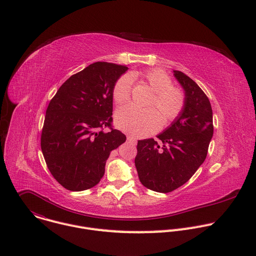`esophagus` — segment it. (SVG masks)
<instances>
[{
  "label": "esophagus",
  "instance_id": "34e87169",
  "mask_svg": "<svg viewBox=\"0 0 256 256\" xmlns=\"http://www.w3.org/2000/svg\"><path fill=\"white\" fill-rule=\"evenodd\" d=\"M128 142H130V144H136V138H134V136H128Z\"/></svg>",
  "mask_w": 256,
  "mask_h": 256
}]
</instances>
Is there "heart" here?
Segmentation results:
<instances>
[{
    "instance_id": "1",
    "label": "heart",
    "mask_w": 256,
    "mask_h": 256,
    "mask_svg": "<svg viewBox=\"0 0 256 256\" xmlns=\"http://www.w3.org/2000/svg\"><path fill=\"white\" fill-rule=\"evenodd\" d=\"M134 77L138 72H134ZM142 77L156 93L150 103V107L155 108L140 109L134 105H126L116 114V126L124 132L136 138L147 136L157 132L162 124V120L167 124L174 120L184 107V94L178 88L172 87V80L165 72L153 68L144 72ZM132 77L130 74L122 75L114 84L112 97L116 104L122 105L130 99ZM164 120H162V118Z\"/></svg>"
}]
</instances>
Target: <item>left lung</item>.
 <instances>
[{"label":"left lung","instance_id":"1","mask_svg":"<svg viewBox=\"0 0 256 256\" xmlns=\"http://www.w3.org/2000/svg\"><path fill=\"white\" fill-rule=\"evenodd\" d=\"M184 91L181 114L154 138L138 142L134 165L142 184L157 192H170L186 182L204 163L212 138V110L208 98L184 72L173 70Z\"/></svg>","mask_w":256,"mask_h":256}]
</instances>
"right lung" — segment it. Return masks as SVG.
I'll return each instance as SVG.
<instances>
[{
    "label": "right lung",
    "instance_id": "obj_1",
    "mask_svg": "<svg viewBox=\"0 0 256 256\" xmlns=\"http://www.w3.org/2000/svg\"><path fill=\"white\" fill-rule=\"evenodd\" d=\"M126 66L97 62L70 76L50 100L42 134V151L56 180L82 192L95 186L110 152L126 136L112 128L116 82ZM111 128L104 132L102 128Z\"/></svg>",
    "mask_w": 256,
    "mask_h": 256
}]
</instances>
